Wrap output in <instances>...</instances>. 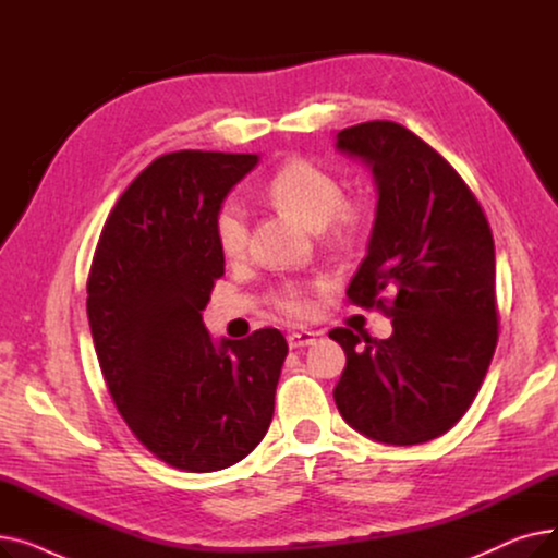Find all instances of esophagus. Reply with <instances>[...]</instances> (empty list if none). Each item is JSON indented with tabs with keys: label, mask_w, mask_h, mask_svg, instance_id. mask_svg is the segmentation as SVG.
Returning a JSON list of instances; mask_svg holds the SVG:
<instances>
[{
	"label": "esophagus",
	"mask_w": 558,
	"mask_h": 558,
	"mask_svg": "<svg viewBox=\"0 0 558 558\" xmlns=\"http://www.w3.org/2000/svg\"><path fill=\"white\" fill-rule=\"evenodd\" d=\"M314 341H316V335H314V332H307V330L289 332V335H287L289 348H305V345H312Z\"/></svg>",
	"instance_id": "1"
}]
</instances>
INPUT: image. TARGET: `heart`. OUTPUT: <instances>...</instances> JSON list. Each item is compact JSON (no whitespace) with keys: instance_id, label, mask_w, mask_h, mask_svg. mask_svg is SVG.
I'll return each mask as SVG.
<instances>
[{"instance_id":"heart-1","label":"heart","mask_w":558,"mask_h":558,"mask_svg":"<svg viewBox=\"0 0 558 558\" xmlns=\"http://www.w3.org/2000/svg\"><path fill=\"white\" fill-rule=\"evenodd\" d=\"M269 201L294 217L310 230H324L328 223L339 232L355 230L362 213L350 203H343V187L335 175L307 160H287L267 183ZM215 240L226 259H238L248 244V217L238 198H228L219 205L213 221ZM282 312L291 316H307L312 305L303 289L284 287L276 296Z\"/></svg>"}]
</instances>
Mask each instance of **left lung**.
I'll return each mask as SVG.
<instances>
[{"label":"left lung","mask_w":558,"mask_h":558,"mask_svg":"<svg viewBox=\"0 0 558 558\" xmlns=\"http://www.w3.org/2000/svg\"><path fill=\"white\" fill-rule=\"evenodd\" d=\"M335 149L368 167L377 190L366 257L345 294L393 326L389 339L330 332L345 353L335 402L377 444H427L465 414L495 353L490 226L461 175L396 122L343 129Z\"/></svg>","instance_id":"obj_1"}]
</instances>
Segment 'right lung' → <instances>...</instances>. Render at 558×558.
Here are the masks:
<instances>
[{"label": "right lung", "mask_w": 558, "mask_h": 558, "mask_svg": "<svg viewBox=\"0 0 558 558\" xmlns=\"http://www.w3.org/2000/svg\"><path fill=\"white\" fill-rule=\"evenodd\" d=\"M257 154L154 160L112 208L87 278V320L108 391L142 446L190 473L255 450L274 418L287 341L276 328L219 341L201 312L223 255L213 221Z\"/></svg>", "instance_id": "add662e5"}]
</instances>
